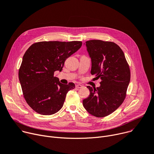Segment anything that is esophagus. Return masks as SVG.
Returning <instances> with one entry per match:
<instances>
[{
    "instance_id": "34e87169",
    "label": "esophagus",
    "mask_w": 154,
    "mask_h": 154,
    "mask_svg": "<svg viewBox=\"0 0 154 154\" xmlns=\"http://www.w3.org/2000/svg\"><path fill=\"white\" fill-rule=\"evenodd\" d=\"M82 87H83V86L82 85H80V84L75 85V88H82Z\"/></svg>"
}]
</instances>
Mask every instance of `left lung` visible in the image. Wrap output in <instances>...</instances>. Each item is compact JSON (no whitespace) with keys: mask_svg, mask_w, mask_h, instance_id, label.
Segmentation results:
<instances>
[{"mask_svg":"<svg viewBox=\"0 0 154 154\" xmlns=\"http://www.w3.org/2000/svg\"><path fill=\"white\" fill-rule=\"evenodd\" d=\"M91 58V74L100 78L99 87L88 86L90 95L83 106L90 114L106 116L122 103L130 82V69L123 51L116 43L99 39L84 43Z\"/></svg>","mask_w":154,"mask_h":154,"instance_id":"obj_1","label":"left lung"}]
</instances>
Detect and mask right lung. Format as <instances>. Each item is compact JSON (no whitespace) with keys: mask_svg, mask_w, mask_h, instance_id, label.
Masks as SVG:
<instances>
[{"mask_svg":"<svg viewBox=\"0 0 154 154\" xmlns=\"http://www.w3.org/2000/svg\"><path fill=\"white\" fill-rule=\"evenodd\" d=\"M82 45L81 42H42L26 50L18 78L26 103L38 113L51 115L63 106L67 92L75 84H61L54 73L61 72L65 60Z\"/></svg>","mask_w":154,"mask_h":154,"instance_id":"1","label":"right lung"}]
</instances>
